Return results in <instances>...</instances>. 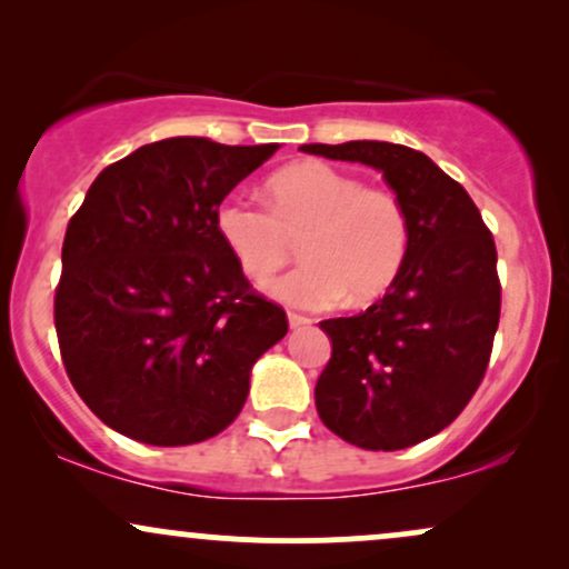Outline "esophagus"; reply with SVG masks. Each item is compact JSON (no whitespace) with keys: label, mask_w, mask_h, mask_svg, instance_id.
<instances>
[{"label":"esophagus","mask_w":569,"mask_h":569,"mask_svg":"<svg viewBox=\"0 0 569 569\" xmlns=\"http://www.w3.org/2000/svg\"><path fill=\"white\" fill-rule=\"evenodd\" d=\"M312 321L307 316H302V312H289V326L291 329H302V326H310Z\"/></svg>","instance_id":"esophagus-1"}]
</instances>
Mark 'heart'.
Returning <instances> with one entry per match:
<instances>
[{"label":"heart","instance_id":"b5f03b06","mask_svg":"<svg viewBox=\"0 0 569 569\" xmlns=\"http://www.w3.org/2000/svg\"><path fill=\"white\" fill-rule=\"evenodd\" d=\"M270 208L246 198L219 206L221 240L248 278L264 283L291 262L305 264L270 286L283 302L326 310L380 299L401 276L411 224L393 189L363 187L358 176L321 160L297 162L267 181Z\"/></svg>","mask_w":569,"mask_h":569}]
</instances>
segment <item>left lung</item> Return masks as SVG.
<instances>
[{
    "instance_id": "8db88e82",
    "label": "left lung",
    "mask_w": 569,
    "mask_h": 569,
    "mask_svg": "<svg viewBox=\"0 0 569 569\" xmlns=\"http://www.w3.org/2000/svg\"><path fill=\"white\" fill-rule=\"evenodd\" d=\"M302 152L382 171L411 224L388 293L358 316L321 321L331 358L316 385L318 415L361 449L415 447L457 420L485 380L500 323L495 238L471 194L417 149L348 141Z\"/></svg>"
}]
</instances>
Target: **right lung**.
Segmentation results:
<instances>
[{"instance_id":"obj_1","label":"right lung","mask_w":569,"mask_h":569,"mask_svg":"<svg viewBox=\"0 0 569 569\" xmlns=\"http://www.w3.org/2000/svg\"><path fill=\"white\" fill-rule=\"evenodd\" d=\"M278 143L176 136L112 162L71 217L56 286L63 367L90 411L152 447L221 433L289 331L221 240L217 211Z\"/></svg>"}]
</instances>
